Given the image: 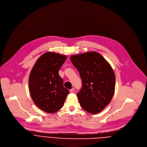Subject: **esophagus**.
Returning <instances> with one entry per match:
<instances>
[{
	"label": "esophagus",
	"instance_id": "obj_1",
	"mask_svg": "<svg viewBox=\"0 0 147 147\" xmlns=\"http://www.w3.org/2000/svg\"><path fill=\"white\" fill-rule=\"evenodd\" d=\"M70 93H74L75 92V89H74V88H72L71 89H70Z\"/></svg>",
	"mask_w": 147,
	"mask_h": 147
}]
</instances>
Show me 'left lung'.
<instances>
[{
	"label": "left lung",
	"mask_w": 147,
	"mask_h": 147,
	"mask_svg": "<svg viewBox=\"0 0 147 147\" xmlns=\"http://www.w3.org/2000/svg\"><path fill=\"white\" fill-rule=\"evenodd\" d=\"M70 61L80 73L82 87L77 93L81 107L92 114L101 112L111 101L115 76L110 63L99 53L72 55Z\"/></svg>",
	"instance_id": "1"
}]
</instances>
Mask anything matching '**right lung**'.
Masks as SVG:
<instances>
[{
	"mask_svg": "<svg viewBox=\"0 0 147 147\" xmlns=\"http://www.w3.org/2000/svg\"><path fill=\"white\" fill-rule=\"evenodd\" d=\"M67 59L65 55L47 52L34 65L29 77V88L36 106L48 113H54L63 106L69 90L58 71Z\"/></svg>",
	"mask_w": 147,
	"mask_h": 147,
	"instance_id": "right-lung-1",
	"label": "right lung"
}]
</instances>
